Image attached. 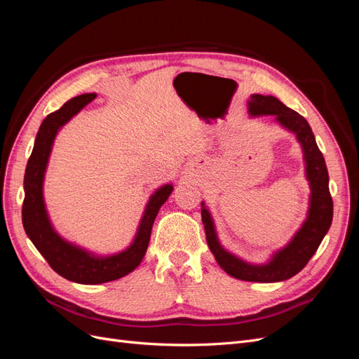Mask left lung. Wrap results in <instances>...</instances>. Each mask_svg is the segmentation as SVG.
<instances>
[{
  "label": "left lung",
  "mask_w": 359,
  "mask_h": 359,
  "mask_svg": "<svg viewBox=\"0 0 359 359\" xmlns=\"http://www.w3.org/2000/svg\"><path fill=\"white\" fill-rule=\"evenodd\" d=\"M248 114L252 116L274 115L285 128L297 135L298 142L304 151L306 160V175L310 182V208L306 222L292 238L290 243L276 252L265 265L247 264L240 257L226 252L217 238L210 211L202 202V223L205 226L206 243L212 252L217 264L227 274L244 281H259V283H274L283 281L295 274L309 264L316 253L323 236L327 235L332 222V198L330 193L328 169L325 158L318 148L316 139L311 132L307 119L290 107L281 103L273 95L253 94L248 102Z\"/></svg>",
  "instance_id": "left-lung-1"
}]
</instances>
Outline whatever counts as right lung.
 Wrapping results in <instances>:
<instances>
[{
	"label": "right lung",
	"instance_id": "obj_1",
	"mask_svg": "<svg viewBox=\"0 0 359 359\" xmlns=\"http://www.w3.org/2000/svg\"><path fill=\"white\" fill-rule=\"evenodd\" d=\"M95 94H82L64 103L58 111L49 114L39 128L34 148L29 156L24 177L25 199L22 205L24 229L32 244L46 259L50 268L61 277L81 285H100L132 273L142 262L147 253L151 229L160 206L172 193V184L160 187L149 198L142 220L133 243L124 252L112 256H94L83 248L73 245L55 232L46 212L43 201V180L58 130L95 99Z\"/></svg>",
	"mask_w": 359,
	"mask_h": 359
}]
</instances>
